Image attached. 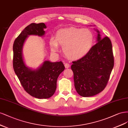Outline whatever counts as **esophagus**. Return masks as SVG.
Instances as JSON below:
<instances>
[{
	"instance_id": "obj_1",
	"label": "esophagus",
	"mask_w": 128,
	"mask_h": 128,
	"mask_svg": "<svg viewBox=\"0 0 128 128\" xmlns=\"http://www.w3.org/2000/svg\"><path fill=\"white\" fill-rule=\"evenodd\" d=\"M64 66H65V68H70V64H68V63H65V65H64Z\"/></svg>"
}]
</instances>
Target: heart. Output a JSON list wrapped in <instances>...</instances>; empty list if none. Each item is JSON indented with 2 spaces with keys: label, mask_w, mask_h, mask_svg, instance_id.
<instances>
[{
  "label": "heart",
  "mask_w": 128,
  "mask_h": 128,
  "mask_svg": "<svg viewBox=\"0 0 128 128\" xmlns=\"http://www.w3.org/2000/svg\"><path fill=\"white\" fill-rule=\"evenodd\" d=\"M94 42L92 32L88 28L70 27L57 31L55 38L50 39V46L53 52L58 49L59 44L63 46L64 54L68 58L77 60L87 55L91 51Z\"/></svg>",
  "instance_id": "obj_1"
}]
</instances>
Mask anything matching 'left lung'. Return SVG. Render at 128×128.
Listing matches in <instances>:
<instances>
[{
    "instance_id": "8db88e82",
    "label": "left lung",
    "mask_w": 128,
    "mask_h": 128,
    "mask_svg": "<svg viewBox=\"0 0 128 128\" xmlns=\"http://www.w3.org/2000/svg\"><path fill=\"white\" fill-rule=\"evenodd\" d=\"M94 30L97 44L87 55L73 62L71 65L76 91L84 97L96 95L104 89L114 66L112 42L108 36L102 39L100 32Z\"/></svg>"
}]
</instances>
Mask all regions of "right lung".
<instances>
[{
    "label": "right lung",
    "instance_id": "1",
    "mask_svg": "<svg viewBox=\"0 0 128 128\" xmlns=\"http://www.w3.org/2000/svg\"><path fill=\"white\" fill-rule=\"evenodd\" d=\"M44 23H31L16 38L13 44V68L24 90L31 96L39 99H47L54 94L57 80L65 67L62 62H51L44 60L36 69L28 67L24 60L23 48L28 36L31 35L43 36Z\"/></svg>",
    "mask_w": 128,
    "mask_h": 128
}]
</instances>
